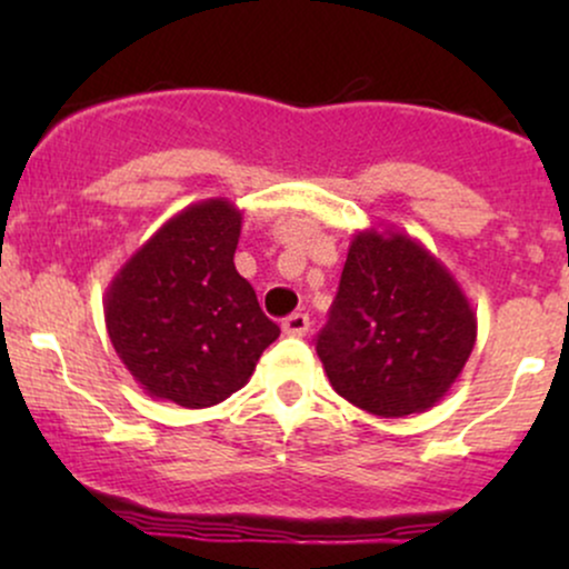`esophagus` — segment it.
<instances>
[{"label":"esophagus","mask_w":569,"mask_h":569,"mask_svg":"<svg viewBox=\"0 0 569 569\" xmlns=\"http://www.w3.org/2000/svg\"><path fill=\"white\" fill-rule=\"evenodd\" d=\"M307 331H310V316H305V312H293L283 321V335L305 337Z\"/></svg>","instance_id":"34e87169"}]
</instances>
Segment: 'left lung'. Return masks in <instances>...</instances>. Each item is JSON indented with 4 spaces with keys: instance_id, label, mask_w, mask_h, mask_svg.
<instances>
[{
    "instance_id": "obj_1",
    "label": "left lung",
    "mask_w": 569,
    "mask_h": 569,
    "mask_svg": "<svg viewBox=\"0 0 569 569\" xmlns=\"http://www.w3.org/2000/svg\"><path fill=\"white\" fill-rule=\"evenodd\" d=\"M473 345L466 291L420 240L377 227L352 234L316 339L339 396L377 417L420 415L449 393Z\"/></svg>"
}]
</instances>
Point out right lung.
Listing matches in <instances>:
<instances>
[{
    "mask_svg": "<svg viewBox=\"0 0 569 569\" xmlns=\"http://www.w3.org/2000/svg\"><path fill=\"white\" fill-rule=\"evenodd\" d=\"M243 213L227 198L192 202L109 283L103 318L143 393L187 409L221 403L251 380L280 335L234 270Z\"/></svg>",
    "mask_w": 569,
    "mask_h": 569,
    "instance_id": "right-lung-1",
    "label": "right lung"
}]
</instances>
